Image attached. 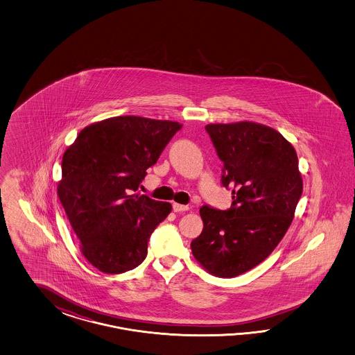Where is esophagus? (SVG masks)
<instances>
[{
	"label": "esophagus",
	"instance_id": "34e87169",
	"mask_svg": "<svg viewBox=\"0 0 355 355\" xmlns=\"http://www.w3.org/2000/svg\"><path fill=\"white\" fill-rule=\"evenodd\" d=\"M189 209H190L189 205H178V203H174V205H173V211H174V212H186V211H189Z\"/></svg>",
	"mask_w": 355,
	"mask_h": 355
}]
</instances>
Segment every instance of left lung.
<instances>
[{
	"mask_svg": "<svg viewBox=\"0 0 355 355\" xmlns=\"http://www.w3.org/2000/svg\"><path fill=\"white\" fill-rule=\"evenodd\" d=\"M224 162L223 186L232 208H200L203 232L191 242L193 258L217 277H236L277 248L303 191L298 156L291 141L269 126L241 121L205 126Z\"/></svg>",
	"mask_w": 355,
	"mask_h": 355,
	"instance_id": "8db88e82",
	"label": "left lung"
}]
</instances>
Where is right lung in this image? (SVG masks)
Wrapping results in <instances>:
<instances>
[{
  "label": "right lung",
  "mask_w": 355,
  "mask_h": 355,
  "mask_svg": "<svg viewBox=\"0 0 355 355\" xmlns=\"http://www.w3.org/2000/svg\"><path fill=\"white\" fill-rule=\"evenodd\" d=\"M180 122L138 116L103 119L64 150L57 193L83 257L110 275L138 267L152 232L172 211L168 202L134 193Z\"/></svg>",
  "instance_id": "right-lung-1"
}]
</instances>
